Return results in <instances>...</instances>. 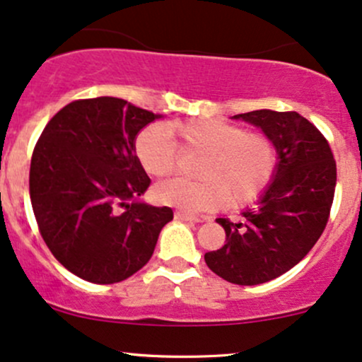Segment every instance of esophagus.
<instances>
[{"mask_svg": "<svg viewBox=\"0 0 362 362\" xmlns=\"http://www.w3.org/2000/svg\"><path fill=\"white\" fill-rule=\"evenodd\" d=\"M175 219L177 221H190V223H201L204 218H199V216H192L187 214L184 211H177L175 213Z\"/></svg>", "mask_w": 362, "mask_h": 362, "instance_id": "1", "label": "esophagus"}]
</instances>
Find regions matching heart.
I'll return each mask as SVG.
<instances>
[{
  "instance_id": "heart-1",
  "label": "heart",
  "mask_w": 362,
  "mask_h": 362,
  "mask_svg": "<svg viewBox=\"0 0 362 362\" xmlns=\"http://www.w3.org/2000/svg\"><path fill=\"white\" fill-rule=\"evenodd\" d=\"M178 146L202 153L195 167L201 178L161 182L153 195L160 204L189 213L216 211L228 201L235 207L250 204L272 184L279 165V149L271 136L214 119L149 124L136 136L134 153L144 172L160 178L175 172Z\"/></svg>"
}]
</instances>
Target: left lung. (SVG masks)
I'll list each match as a JSON object with an SVG mask.
<instances>
[{"mask_svg": "<svg viewBox=\"0 0 362 362\" xmlns=\"http://www.w3.org/2000/svg\"><path fill=\"white\" fill-rule=\"evenodd\" d=\"M233 117L276 141L279 165L259 206L242 213V221L216 219L226 242L204 260L224 281L255 286L288 272L318 242L330 218L337 165L325 136L298 112L264 109Z\"/></svg>", "mask_w": 362, "mask_h": 362, "instance_id": "8db88e82", "label": "left lung"}]
</instances>
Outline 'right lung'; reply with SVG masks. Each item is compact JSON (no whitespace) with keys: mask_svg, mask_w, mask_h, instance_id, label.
I'll list each match as a JSON object with an SVG mask.
<instances>
[{"mask_svg":"<svg viewBox=\"0 0 362 362\" xmlns=\"http://www.w3.org/2000/svg\"><path fill=\"white\" fill-rule=\"evenodd\" d=\"M160 117L122 98L74 100L44 127L30 161V201L52 255L81 279L120 282L148 264L170 207L138 202L151 184L134 153Z\"/></svg>","mask_w":362,"mask_h":362,"instance_id":"obj_1","label":"right lung"}]
</instances>
